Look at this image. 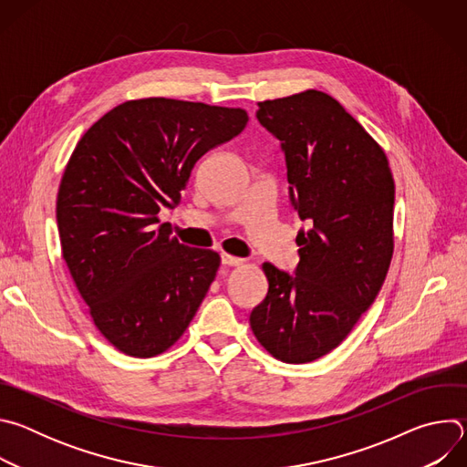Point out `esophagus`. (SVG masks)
Returning a JSON list of instances; mask_svg holds the SVG:
<instances>
[{
    "instance_id": "34e87169",
    "label": "esophagus",
    "mask_w": 467,
    "mask_h": 467,
    "mask_svg": "<svg viewBox=\"0 0 467 467\" xmlns=\"http://www.w3.org/2000/svg\"><path fill=\"white\" fill-rule=\"evenodd\" d=\"M242 262H244V258H238V256L222 253V264H223V265H240Z\"/></svg>"
}]
</instances>
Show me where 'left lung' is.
Segmentation results:
<instances>
[{
    "label": "left lung",
    "mask_w": 467,
    "mask_h": 467,
    "mask_svg": "<svg viewBox=\"0 0 467 467\" xmlns=\"http://www.w3.org/2000/svg\"><path fill=\"white\" fill-rule=\"evenodd\" d=\"M256 119L281 142L299 264L264 262L268 296L253 308L260 346L288 364L338 348L375 301L393 253L395 186L382 148L335 99L306 90L258 103Z\"/></svg>",
    "instance_id": "8db88e82"
}]
</instances>
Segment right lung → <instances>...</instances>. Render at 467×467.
<instances>
[{
	"label": "right lung",
	"mask_w": 467,
	"mask_h": 467,
	"mask_svg": "<svg viewBox=\"0 0 467 467\" xmlns=\"http://www.w3.org/2000/svg\"><path fill=\"white\" fill-rule=\"evenodd\" d=\"M242 109L166 98L99 118L66 164L57 225L62 256L101 335L150 358L171 348L205 299L220 254L170 236L157 214L179 203L207 151L247 125Z\"/></svg>",
	"instance_id": "right-lung-1"
}]
</instances>
